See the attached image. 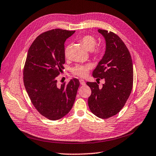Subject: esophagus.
I'll return each instance as SVG.
<instances>
[{
    "label": "esophagus",
    "instance_id": "obj_1",
    "mask_svg": "<svg viewBox=\"0 0 156 156\" xmlns=\"http://www.w3.org/2000/svg\"><path fill=\"white\" fill-rule=\"evenodd\" d=\"M80 84H81V85H82V86H84V85H85V84H86L85 81H84L83 80H82V79L80 80Z\"/></svg>",
    "mask_w": 156,
    "mask_h": 156
}]
</instances>
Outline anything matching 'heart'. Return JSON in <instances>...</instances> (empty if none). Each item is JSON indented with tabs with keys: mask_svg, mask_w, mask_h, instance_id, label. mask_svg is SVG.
Here are the masks:
<instances>
[{
	"mask_svg": "<svg viewBox=\"0 0 156 156\" xmlns=\"http://www.w3.org/2000/svg\"><path fill=\"white\" fill-rule=\"evenodd\" d=\"M80 42L85 48L89 51H91L93 57L98 58L101 57L105 53V49L102 46H95L97 44V39L95 37L91 34H86L80 38ZM70 44H66L64 49V55L66 58H69ZM92 68V65L90 63L87 64H78L73 68V73L80 77H85L89 73V70Z\"/></svg>",
	"mask_w": 156,
	"mask_h": 156,
	"instance_id": "heart-1",
	"label": "heart"
}]
</instances>
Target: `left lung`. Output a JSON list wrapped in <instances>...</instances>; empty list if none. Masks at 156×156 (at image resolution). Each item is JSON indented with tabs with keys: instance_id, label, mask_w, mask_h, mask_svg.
Returning a JSON list of instances; mask_svg holds the SVG:
<instances>
[{
	"instance_id": "obj_1",
	"label": "left lung",
	"mask_w": 156,
	"mask_h": 156,
	"mask_svg": "<svg viewBox=\"0 0 156 156\" xmlns=\"http://www.w3.org/2000/svg\"><path fill=\"white\" fill-rule=\"evenodd\" d=\"M106 41L105 53L93 72L97 80L104 79L102 88L96 82H87L91 94L88 106L96 116L107 119L117 114L129 97L133 84V62L127 46L116 34L98 30Z\"/></svg>"
}]
</instances>
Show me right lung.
<instances>
[{
    "mask_svg": "<svg viewBox=\"0 0 156 156\" xmlns=\"http://www.w3.org/2000/svg\"><path fill=\"white\" fill-rule=\"evenodd\" d=\"M75 30L55 29L38 36L31 44L23 68V83L31 103L43 116L57 120L72 108L80 82L57 83L65 63V42Z\"/></svg>",
    "mask_w": 156,
    "mask_h": 156,
    "instance_id": "1",
    "label": "right lung"
}]
</instances>
